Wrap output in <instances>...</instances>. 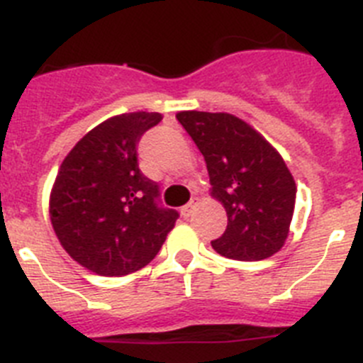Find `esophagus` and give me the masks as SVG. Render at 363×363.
Masks as SVG:
<instances>
[{
  "label": "esophagus",
  "instance_id": "1",
  "mask_svg": "<svg viewBox=\"0 0 363 363\" xmlns=\"http://www.w3.org/2000/svg\"><path fill=\"white\" fill-rule=\"evenodd\" d=\"M195 206H197V203H195V201H191V203L184 204V206L181 208V213H182V217H190L191 213H194Z\"/></svg>",
  "mask_w": 363,
  "mask_h": 363
}]
</instances>
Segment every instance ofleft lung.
Segmentation results:
<instances>
[{
    "mask_svg": "<svg viewBox=\"0 0 363 363\" xmlns=\"http://www.w3.org/2000/svg\"><path fill=\"white\" fill-rule=\"evenodd\" d=\"M206 160L212 195L228 216L212 248L238 261H261L285 245L296 182L281 155L256 129L228 113H177Z\"/></svg>",
    "mask_w": 363,
    "mask_h": 363,
    "instance_id": "obj_1",
    "label": "left lung"
}]
</instances>
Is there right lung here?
Returning <instances> with one entry per match:
<instances>
[{"instance_id": "right-lung-1", "label": "right lung", "mask_w": 363, "mask_h": 363, "mask_svg": "<svg viewBox=\"0 0 363 363\" xmlns=\"http://www.w3.org/2000/svg\"><path fill=\"white\" fill-rule=\"evenodd\" d=\"M159 113H125L91 129L60 166L50 223L72 259L99 276H125L159 254L179 219L138 168L137 147Z\"/></svg>"}]
</instances>
